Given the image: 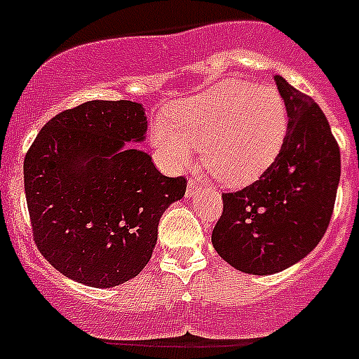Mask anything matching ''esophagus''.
<instances>
[{"instance_id": "obj_1", "label": "esophagus", "mask_w": 359, "mask_h": 359, "mask_svg": "<svg viewBox=\"0 0 359 359\" xmlns=\"http://www.w3.org/2000/svg\"><path fill=\"white\" fill-rule=\"evenodd\" d=\"M203 189V183L199 182V180H194V177H190L189 183H187V196H192L196 194V192H199V190Z\"/></svg>"}]
</instances>
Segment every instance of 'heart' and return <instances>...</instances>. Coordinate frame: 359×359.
<instances>
[{
    "mask_svg": "<svg viewBox=\"0 0 359 359\" xmlns=\"http://www.w3.org/2000/svg\"><path fill=\"white\" fill-rule=\"evenodd\" d=\"M287 109L273 86L224 81L170 107L151 129V144L170 167H183L199 145L201 161L226 185L255 182L278 156Z\"/></svg>",
    "mask_w": 359,
    "mask_h": 359,
    "instance_id": "heart-1",
    "label": "heart"
}]
</instances>
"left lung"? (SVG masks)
Returning <instances> with one entry per match:
<instances>
[{"label":"left lung","mask_w":359,"mask_h":359,"mask_svg":"<svg viewBox=\"0 0 359 359\" xmlns=\"http://www.w3.org/2000/svg\"><path fill=\"white\" fill-rule=\"evenodd\" d=\"M287 109L278 156L255 183L223 194L212 244L221 259L250 275L290 268L322 241L340 183V147L318 104L275 75Z\"/></svg>","instance_id":"obj_1"}]
</instances>
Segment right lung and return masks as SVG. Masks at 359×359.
Wrapping results in <instances>:
<instances>
[{"label":"right lung","instance_id":"obj_1","mask_svg":"<svg viewBox=\"0 0 359 359\" xmlns=\"http://www.w3.org/2000/svg\"><path fill=\"white\" fill-rule=\"evenodd\" d=\"M147 116L131 100H91L53 116L25 156L32 233L57 271L91 287L131 280L149 262L158 223L185 196L144 142Z\"/></svg>","mask_w":359,"mask_h":359}]
</instances>
